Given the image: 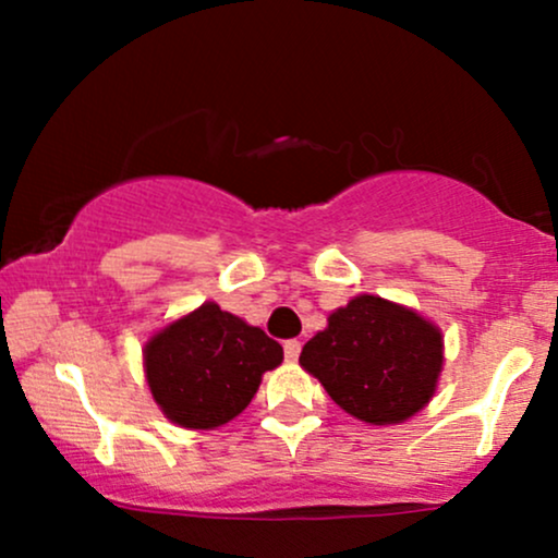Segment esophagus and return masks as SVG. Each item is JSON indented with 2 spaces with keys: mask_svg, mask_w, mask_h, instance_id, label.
Listing matches in <instances>:
<instances>
[{
  "mask_svg": "<svg viewBox=\"0 0 558 558\" xmlns=\"http://www.w3.org/2000/svg\"><path fill=\"white\" fill-rule=\"evenodd\" d=\"M283 351H286V360L288 362H296L299 360V351H301V343L296 338H291V341L283 343Z\"/></svg>",
  "mask_w": 558,
  "mask_h": 558,
  "instance_id": "34e87169",
  "label": "esophagus"
}]
</instances>
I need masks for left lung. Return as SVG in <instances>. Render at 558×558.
<instances>
[{
	"label": "left lung",
	"mask_w": 558,
	"mask_h": 558,
	"mask_svg": "<svg viewBox=\"0 0 558 558\" xmlns=\"http://www.w3.org/2000/svg\"><path fill=\"white\" fill-rule=\"evenodd\" d=\"M299 364L351 417L399 425L430 403L444 336L409 306L360 293L304 343Z\"/></svg>",
	"instance_id": "8db88e82"
}]
</instances>
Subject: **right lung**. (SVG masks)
Segmentation results:
<instances>
[{
  "mask_svg": "<svg viewBox=\"0 0 558 558\" xmlns=\"http://www.w3.org/2000/svg\"><path fill=\"white\" fill-rule=\"evenodd\" d=\"M280 362L283 345L215 301L165 325L144 345V373L157 407L189 430H213L239 417L262 375Z\"/></svg>",
  "mask_w": 558,
  "mask_h": 558,
  "instance_id": "right-lung-1",
  "label": "right lung"
}]
</instances>
